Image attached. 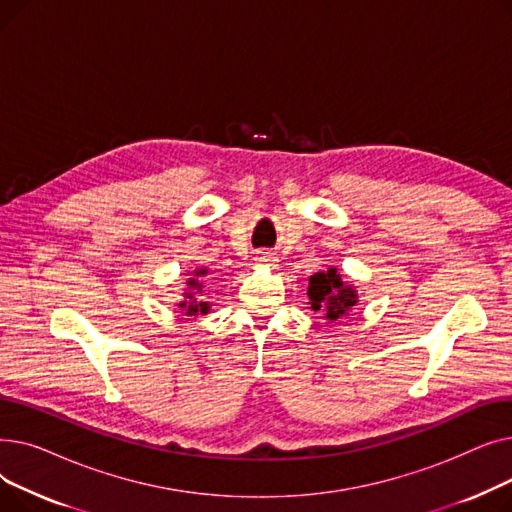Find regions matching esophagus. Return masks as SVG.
Returning <instances> with one entry per match:
<instances>
[{"label": "esophagus", "instance_id": "1", "mask_svg": "<svg viewBox=\"0 0 512 512\" xmlns=\"http://www.w3.org/2000/svg\"><path fill=\"white\" fill-rule=\"evenodd\" d=\"M255 261H257L259 265L276 267V257H274V253H270V251H257V255H255Z\"/></svg>", "mask_w": 512, "mask_h": 512}]
</instances>
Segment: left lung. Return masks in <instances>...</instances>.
Listing matches in <instances>:
<instances>
[{
	"label": "left lung",
	"mask_w": 512,
	"mask_h": 512,
	"mask_svg": "<svg viewBox=\"0 0 512 512\" xmlns=\"http://www.w3.org/2000/svg\"><path fill=\"white\" fill-rule=\"evenodd\" d=\"M307 297L311 309L324 315L332 324L348 315V311L357 305L355 286L346 284L336 267H330L328 272H317L309 278Z\"/></svg>",
	"instance_id": "8db88e82"
}]
</instances>
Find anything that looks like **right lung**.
<instances>
[{
    "label": "right lung",
    "instance_id": "obj_1",
    "mask_svg": "<svg viewBox=\"0 0 512 512\" xmlns=\"http://www.w3.org/2000/svg\"><path fill=\"white\" fill-rule=\"evenodd\" d=\"M203 276H207V270H195L193 278H188V282H186L188 284V292H184L186 301L178 303V307L184 309L186 315H199V313L205 315L209 311V303L207 301H197L195 299V294H199L203 290V282H201Z\"/></svg>",
    "mask_w": 512,
    "mask_h": 512
}]
</instances>
